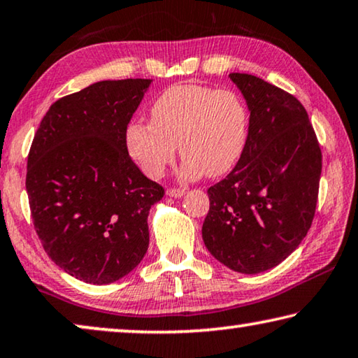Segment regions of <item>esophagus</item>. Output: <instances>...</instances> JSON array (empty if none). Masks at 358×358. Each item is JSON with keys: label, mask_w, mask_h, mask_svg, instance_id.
I'll return each mask as SVG.
<instances>
[{"label": "esophagus", "mask_w": 358, "mask_h": 358, "mask_svg": "<svg viewBox=\"0 0 358 358\" xmlns=\"http://www.w3.org/2000/svg\"><path fill=\"white\" fill-rule=\"evenodd\" d=\"M185 194V189H168L166 195L173 196V198H180Z\"/></svg>", "instance_id": "34e87169"}]
</instances>
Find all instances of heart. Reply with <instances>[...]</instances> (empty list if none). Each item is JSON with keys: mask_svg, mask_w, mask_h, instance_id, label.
<instances>
[{"mask_svg": "<svg viewBox=\"0 0 358 358\" xmlns=\"http://www.w3.org/2000/svg\"><path fill=\"white\" fill-rule=\"evenodd\" d=\"M150 122L126 128V148L141 171L160 179L176 158H184L180 174L194 179L219 178L243 155L250 117L232 91L185 83L168 87L153 102Z\"/></svg>", "mask_w": 358, "mask_h": 358, "instance_id": "b5f03b06", "label": "heart"}]
</instances>
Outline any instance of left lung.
I'll list each match as a JSON object with an SVG mask.
<instances>
[{"instance_id":"left-lung-1","label":"left lung","mask_w":358,"mask_h":358,"mask_svg":"<svg viewBox=\"0 0 358 358\" xmlns=\"http://www.w3.org/2000/svg\"><path fill=\"white\" fill-rule=\"evenodd\" d=\"M229 78L248 107V141L227 178L208 189L210 211L201 235L225 267L255 275L287 259L309 232L322 152L294 96L255 75Z\"/></svg>"}]
</instances>
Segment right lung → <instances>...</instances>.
<instances>
[{"label": "right lung", "instance_id": "right-lung-1", "mask_svg": "<svg viewBox=\"0 0 358 358\" xmlns=\"http://www.w3.org/2000/svg\"><path fill=\"white\" fill-rule=\"evenodd\" d=\"M152 81H97L59 99L33 139L25 187L36 234L86 283L123 278L148 248L147 217L164 190L129 158L126 128Z\"/></svg>", "mask_w": 358, "mask_h": 358}]
</instances>
